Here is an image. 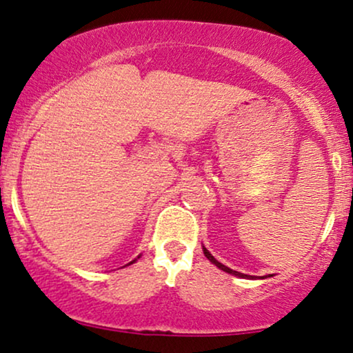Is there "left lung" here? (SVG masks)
<instances>
[{
    "label": "left lung",
    "instance_id": "1",
    "mask_svg": "<svg viewBox=\"0 0 353 353\" xmlns=\"http://www.w3.org/2000/svg\"><path fill=\"white\" fill-rule=\"evenodd\" d=\"M202 250H204V255H205V257H208V259H209V261H210V262H212V264L217 267V269L224 270V272H228V274H230V275H236V277H242V279H254V277H252V275H247V274L237 272V270H232V269H229V267H228V265L221 264V262H219V261H216V259H214V255H212V254H210V252H209V250H208V249H205V247H204V245H202ZM262 279H264V277H262Z\"/></svg>",
    "mask_w": 353,
    "mask_h": 353
}]
</instances>
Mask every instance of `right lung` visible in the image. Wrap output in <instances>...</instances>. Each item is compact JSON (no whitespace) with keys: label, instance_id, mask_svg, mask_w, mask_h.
I'll return each instance as SVG.
<instances>
[{"label":"right lung","instance_id":"right-lung-1","mask_svg":"<svg viewBox=\"0 0 353 353\" xmlns=\"http://www.w3.org/2000/svg\"><path fill=\"white\" fill-rule=\"evenodd\" d=\"M137 259H139V257H137ZM134 262H136V259H134V261H132V262H129V264H128V265H131V264H134Z\"/></svg>","mask_w":353,"mask_h":353}]
</instances>
